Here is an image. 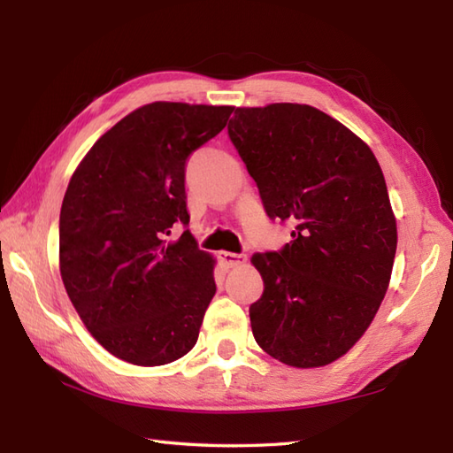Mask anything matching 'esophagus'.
<instances>
[{
	"label": "esophagus",
	"mask_w": 453,
	"mask_h": 453,
	"mask_svg": "<svg viewBox=\"0 0 453 453\" xmlns=\"http://www.w3.org/2000/svg\"><path fill=\"white\" fill-rule=\"evenodd\" d=\"M218 258H219V263L224 265L226 268H234V266H239V265H245V261H247L243 255L229 253V251H219Z\"/></svg>",
	"instance_id": "34e87169"
}]
</instances>
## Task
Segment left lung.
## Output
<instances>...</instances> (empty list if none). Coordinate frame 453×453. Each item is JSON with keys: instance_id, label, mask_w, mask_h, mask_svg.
<instances>
[{"instance_id": "left-lung-1", "label": "left lung", "mask_w": 453, "mask_h": 453, "mask_svg": "<svg viewBox=\"0 0 453 453\" xmlns=\"http://www.w3.org/2000/svg\"><path fill=\"white\" fill-rule=\"evenodd\" d=\"M227 134L271 219L296 224L278 253H257V344L294 368L341 358L388 292L397 224L378 159L354 132L310 104L235 109Z\"/></svg>"}]
</instances>
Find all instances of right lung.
<instances>
[{"label":"right lung","instance_id":"1","mask_svg":"<svg viewBox=\"0 0 453 453\" xmlns=\"http://www.w3.org/2000/svg\"><path fill=\"white\" fill-rule=\"evenodd\" d=\"M234 107L157 101L104 132L73 171L60 211V274L104 350L136 365L179 360L216 294L214 265L188 229L185 167Z\"/></svg>","mask_w":453,"mask_h":453}]
</instances>
